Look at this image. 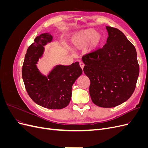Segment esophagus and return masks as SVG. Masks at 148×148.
I'll list each match as a JSON object with an SVG mask.
<instances>
[{
    "mask_svg": "<svg viewBox=\"0 0 148 148\" xmlns=\"http://www.w3.org/2000/svg\"><path fill=\"white\" fill-rule=\"evenodd\" d=\"M79 65H80V66H81V68H82V69H83L84 66V63H83V62H79Z\"/></svg>",
    "mask_w": 148,
    "mask_h": 148,
    "instance_id": "34e87169",
    "label": "esophagus"
}]
</instances>
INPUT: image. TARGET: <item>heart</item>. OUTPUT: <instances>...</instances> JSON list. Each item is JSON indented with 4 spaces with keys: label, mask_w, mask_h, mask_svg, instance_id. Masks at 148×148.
I'll use <instances>...</instances> for the list:
<instances>
[{
    "label": "heart",
    "mask_w": 148,
    "mask_h": 148,
    "mask_svg": "<svg viewBox=\"0 0 148 148\" xmlns=\"http://www.w3.org/2000/svg\"><path fill=\"white\" fill-rule=\"evenodd\" d=\"M103 41L101 34L94 29L79 31L71 38V45L75 49H82L88 46L89 51H95L99 48Z\"/></svg>",
    "instance_id": "b5f03b06"
}]
</instances>
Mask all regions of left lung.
<instances>
[{
  "mask_svg": "<svg viewBox=\"0 0 148 148\" xmlns=\"http://www.w3.org/2000/svg\"><path fill=\"white\" fill-rule=\"evenodd\" d=\"M109 36L102 48L83 56V71L90 79L89 95L96 106L110 108L127 101L140 72L136 49L119 29L106 26Z\"/></svg>",
  "mask_w": 148,
  "mask_h": 148,
  "instance_id": "left-lung-1",
  "label": "left lung"
}]
</instances>
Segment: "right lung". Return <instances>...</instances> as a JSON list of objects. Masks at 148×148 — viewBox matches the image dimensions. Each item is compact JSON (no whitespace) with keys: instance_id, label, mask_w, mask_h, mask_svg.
Segmentation results:
<instances>
[{"instance_id":"add662e5","label":"right lung","mask_w":148,"mask_h":148,"mask_svg":"<svg viewBox=\"0 0 148 148\" xmlns=\"http://www.w3.org/2000/svg\"><path fill=\"white\" fill-rule=\"evenodd\" d=\"M52 38L49 33H43L34 39L25 55L22 78L35 103L49 109H61L69 104L73 84L83 71L77 62L69 66H56L47 77L41 74L36 64L43 54L44 46Z\"/></svg>"}]
</instances>
